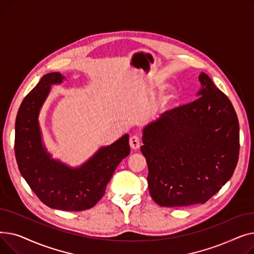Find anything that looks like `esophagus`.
<instances>
[{"instance_id":"1","label":"esophagus","mask_w":254,"mask_h":254,"mask_svg":"<svg viewBox=\"0 0 254 254\" xmlns=\"http://www.w3.org/2000/svg\"><path fill=\"white\" fill-rule=\"evenodd\" d=\"M129 146L134 150H138L140 148V140L137 136H132L129 138Z\"/></svg>"}]
</instances>
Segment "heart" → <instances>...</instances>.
Here are the masks:
<instances>
[{"instance_id": "1", "label": "heart", "mask_w": 254, "mask_h": 254, "mask_svg": "<svg viewBox=\"0 0 254 254\" xmlns=\"http://www.w3.org/2000/svg\"><path fill=\"white\" fill-rule=\"evenodd\" d=\"M167 86V84H162V85H159L158 86V88H165ZM175 99H176V92H175V90H170L167 95L164 97V99L162 100V103H161V111H166V110H168L170 107L172 106V104H173V102L175 101Z\"/></svg>"}]
</instances>
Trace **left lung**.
Wrapping results in <instances>:
<instances>
[{"label":"left lung","instance_id":"left-lung-1","mask_svg":"<svg viewBox=\"0 0 254 254\" xmlns=\"http://www.w3.org/2000/svg\"><path fill=\"white\" fill-rule=\"evenodd\" d=\"M196 100L163 113L143 128L148 189L163 207L204 204L233 176L239 158L234 107L202 72Z\"/></svg>","mask_w":254,"mask_h":254}]
</instances>
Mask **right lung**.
Segmentation results:
<instances>
[{
	"label": "right lung",
	"instance_id": "add662e5",
	"mask_svg": "<svg viewBox=\"0 0 254 254\" xmlns=\"http://www.w3.org/2000/svg\"><path fill=\"white\" fill-rule=\"evenodd\" d=\"M64 80L60 72L48 73L24 98L15 120L14 150L22 177L46 206L82 211L100 201L115 169L129 154L128 134L102 146L77 167L53 157L43 140L39 116L52 85Z\"/></svg>",
	"mask_w": 254,
	"mask_h": 254
}]
</instances>
